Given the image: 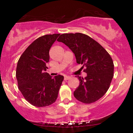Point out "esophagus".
Masks as SVG:
<instances>
[{
    "mask_svg": "<svg viewBox=\"0 0 133 133\" xmlns=\"http://www.w3.org/2000/svg\"><path fill=\"white\" fill-rule=\"evenodd\" d=\"M71 78L70 76H65L64 77V80L65 81H67V80H69Z\"/></svg>",
    "mask_w": 133,
    "mask_h": 133,
    "instance_id": "obj_1",
    "label": "esophagus"
}]
</instances>
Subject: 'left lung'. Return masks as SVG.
Masks as SVG:
<instances>
[{"mask_svg": "<svg viewBox=\"0 0 133 133\" xmlns=\"http://www.w3.org/2000/svg\"><path fill=\"white\" fill-rule=\"evenodd\" d=\"M57 41L69 47L76 62L85 66L87 73L83 78L77 76L79 86L74 92L76 99L84 103L95 102L104 96L110 88L114 76L111 57L97 42L86 34L76 32L62 34Z\"/></svg>", "mask_w": 133, "mask_h": 133, "instance_id": "8db88e82", "label": "left lung"}]
</instances>
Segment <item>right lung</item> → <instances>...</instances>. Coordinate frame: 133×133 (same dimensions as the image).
Listing matches in <instances>:
<instances>
[{
	"mask_svg": "<svg viewBox=\"0 0 133 133\" xmlns=\"http://www.w3.org/2000/svg\"><path fill=\"white\" fill-rule=\"evenodd\" d=\"M60 34H46L29 45L18 61L16 76L18 88L25 99L33 106H49L57 99L63 76L54 78L47 72L49 51Z\"/></svg>",
	"mask_w": 133,
	"mask_h": 133,
	"instance_id": "right-lung-1",
	"label": "right lung"
}]
</instances>
